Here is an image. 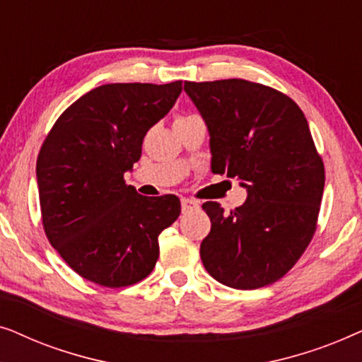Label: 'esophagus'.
Instances as JSON below:
<instances>
[{
    "mask_svg": "<svg viewBox=\"0 0 362 362\" xmlns=\"http://www.w3.org/2000/svg\"><path fill=\"white\" fill-rule=\"evenodd\" d=\"M199 207V204H197V201H192V199H186V197H182L181 199V209L182 212H191L194 211Z\"/></svg>",
    "mask_w": 362,
    "mask_h": 362,
    "instance_id": "obj_1",
    "label": "esophagus"
}]
</instances>
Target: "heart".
I'll use <instances>...</instances> for the list:
<instances>
[{"instance_id": "1", "label": "heart", "mask_w": 362, "mask_h": 362, "mask_svg": "<svg viewBox=\"0 0 362 362\" xmlns=\"http://www.w3.org/2000/svg\"><path fill=\"white\" fill-rule=\"evenodd\" d=\"M181 118H186V117H181ZM181 118H177V120H181Z\"/></svg>"}]
</instances>
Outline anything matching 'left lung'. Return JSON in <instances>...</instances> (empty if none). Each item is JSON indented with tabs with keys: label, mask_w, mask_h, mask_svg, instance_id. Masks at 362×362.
<instances>
[{
	"label": "left lung",
	"mask_w": 362,
	"mask_h": 362,
	"mask_svg": "<svg viewBox=\"0 0 362 362\" xmlns=\"http://www.w3.org/2000/svg\"><path fill=\"white\" fill-rule=\"evenodd\" d=\"M185 92L209 132L212 173L237 177L247 191L235 211L202 204L211 219L202 264L230 288L274 284L303 254L318 221L325 166L308 122L290 97L244 78L185 82Z\"/></svg>",
	"instance_id": "1"
}]
</instances>
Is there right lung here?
<instances>
[{
    "label": "right lung",
    "instance_id": "right-lung-1",
    "mask_svg": "<svg viewBox=\"0 0 362 362\" xmlns=\"http://www.w3.org/2000/svg\"><path fill=\"white\" fill-rule=\"evenodd\" d=\"M181 90V81L92 88L44 140L36 163L44 230L86 280L120 288L155 269L158 235L177 219L181 202L173 194H138L123 175L140 160L146 132Z\"/></svg>",
    "mask_w": 362,
    "mask_h": 362
}]
</instances>
